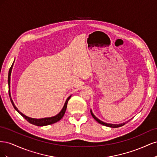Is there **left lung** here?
I'll list each match as a JSON object with an SVG mask.
<instances>
[{
	"mask_svg": "<svg viewBox=\"0 0 157 157\" xmlns=\"http://www.w3.org/2000/svg\"><path fill=\"white\" fill-rule=\"evenodd\" d=\"M90 113H91V115H92V116L93 117V118H94L95 120H96L98 123H99V124H102V125H103V126H108V127H111V128H118V127H121V126H124L126 122H128V121H130V120H129L128 121H127L126 122H124V123H122V124H109V123H106V122H103V121H100L99 119H98V118L95 116L94 114H93V113H92V110H90Z\"/></svg>",
	"mask_w": 157,
	"mask_h": 157,
	"instance_id": "8db88e82",
	"label": "left lung"
}]
</instances>
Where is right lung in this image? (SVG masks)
Masks as SVG:
<instances>
[{"label": "right lung", "mask_w": 157, "mask_h": 157, "mask_svg": "<svg viewBox=\"0 0 157 157\" xmlns=\"http://www.w3.org/2000/svg\"><path fill=\"white\" fill-rule=\"evenodd\" d=\"M14 62V61H13ZM13 64L12 65L11 67L10 68V70H9V73H8V92H9V96H10V101L11 103L12 104L13 107H14V109H16V110L20 114V115L23 117L25 118V119L29 122V123L32 124H34L38 126H47V125H50V124H54V123H56L57 122H58L59 121H60L61 118H63V117L65 115V113L66 111V109H67V103L69 99L71 98V96H70L67 99V100H66L65 104H64V106L63 107V109H61V111L58 114V115L54 116V117H48V118H39V119H37V118H30L29 117H27L26 115H23L22 113H21L20 111L18 110L17 108L14 105V103L12 100V99L11 98V96H10V75H11V72H12V67H13Z\"/></svg>", "instance_id": "obj_1"}]
</instances>
